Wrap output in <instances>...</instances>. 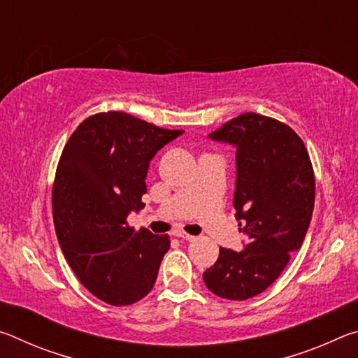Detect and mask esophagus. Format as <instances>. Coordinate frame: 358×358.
<instances>
[{
	"label": "esophagus",
	"mask_w": 358,
	"mask_h": 358,
	"mask_svg": "<svg viewBox=\"0 0 358 358\" xmlns=\"http://www.w3.org/2000/svg\"><path fill=\"white\" fill-rule=\"evenodd\" d=\"M173 235H175V237H178V238H183V240H187V241H192L194 238H196V237H194V235L186 234V232H183V230H175Z\"/></svg>",
	"instance_id": "esophagus-1"
}]
</instances>
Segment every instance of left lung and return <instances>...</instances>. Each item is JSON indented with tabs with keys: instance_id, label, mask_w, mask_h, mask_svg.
<instances>
[{
	"instance_id": "left-lung-1",
	"label": "left lung",
	"mask_w": 358,
	"mask_h": 358,
	"mask_svg": "<svg viewBox=\"0 0 358 358\" xmlns=\"http://www.w3.org/2000/svg\"><path fill=\"white\" fill-rule=\"evenodd\" d=\"M237 150L234 207L248 241L240 252L220 248L203 271L215 295L248 300L271 286L299 251L314 208V172L301 138L281 121L248 112L208 134Z\"/></svg>"
}]
</instances>
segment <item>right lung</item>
<instances>
[{"label": "right lung", "instance_id": "obj_1", "mask_svg": "<svg viewBox=\"0 0 358 358\" xmlns=\"http://www.w3.org/2000/svg\"><path fill=\"white\" fill-rule=\"evenodd\" d=\"M181 134L124 112L96 113L59 157L52 192L59 246L78 281L108 305H132L155 286L171 240L134 232L126 220L145 207L150 161Z\"/></svg>", "mask_w": 358, "mask_h": 358}]
</instances>
